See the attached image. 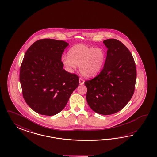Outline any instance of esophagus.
Segmentation results:
<instances>
[{"label":"esophagus","mask_w":157,"mask_h":157,"mask_svg":"<svg viewBox=\"0 0 157 157\" xmlns=\"http://www.w3.org/2000/svg\"><path fill=\"white\" fill-rule=\"evenodd\" d=\"M84 83H85V81H84L83 79L80 78V79H79V84H80L81 85H82L84 84Z\"/></svg>","instance_id":"34e87169"}]
</instances>
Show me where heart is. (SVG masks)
Here are the masks:
<instances>
[{
    "label": "heart",
    "instance_id": "obj_1",
    "mask_svg": "<svg viewBox=\"0 0 157 157\" xmlns=\"http://www.w3.org/2000/svg\"><path fill=\"white\" fill-rule=\"evenodd\" d=\"M105 60L104 51L100 48L77 44L70 49L68 56H63L64 66L71 70L79 67L81 74L86 78L96 76L101 70Z\"/></svg>",
    "mask_w": 157,
    "mask_h": 157
}]
</instances>
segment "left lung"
Here are the masks:
<instances>
[{
    "mask_svg": "<svg viewBox=\"0 0 157 157\" xmlns=\"http://www.w3.org/2000/svg\"><path fill=\"white\" fill-rule=\"evenodd\" d=\"M108 48L104 68L91 80L85 81L86 100L96 113L109 115L125 107L133 94L136 79L133 56L123 43L116 39L105 40Z\"/></svg>",
    "mask_w": 157,
    "mask_h": 157,
    "instance_id": "obj_1",
    "label": "left lung"
}]
</instances>
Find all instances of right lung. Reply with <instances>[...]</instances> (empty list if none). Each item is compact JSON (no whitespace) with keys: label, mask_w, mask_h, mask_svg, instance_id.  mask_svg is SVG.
Returning <instances> with one entry per match:
<instances>
[{"label":"right lung","mask_w":157,"mask_h":157,"mask_svg":"<svg viewBox=\"0 0 157 157\" xmlns=\"http://www.w3.org/2000/svg\"><path fill=\"white\" fill-rule=\"evenodd\" d=\"M64 41L41 39L25 53L20 68L19 80L24 100L39 114L53 116L66 106L79 86V76L63 69Z\"/></svg>","instance_id":"right-lung-1"}]
</instances>
